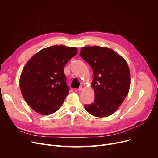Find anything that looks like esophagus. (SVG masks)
Returning <instances> with one entry per match:
<instances>
[{
	"label": "esophagus",
	"instance_id": "esophagus-1",
	"mask_svg": "<svg viewBox=\"0 0 158 158\" xmlns=\"http://www.w3.org/2000/svg\"><path fill=\"white\" fill-rule=\"evenodd\" d=\"M85 88V87L84 86H81L78 88V91H79V92H81V91L83 90Z\"/></svg>",
	"mask_w": 158,
	"mask_h": 158
}]
</instances>
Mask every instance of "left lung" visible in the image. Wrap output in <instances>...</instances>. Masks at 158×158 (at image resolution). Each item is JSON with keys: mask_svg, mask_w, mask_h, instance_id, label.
Returning <instances> with one entry per match:
<instances>
[{"mask_svg": "<svg viewBox=\"0 0 158 158\" xmlns=\"http://www.w3.org/2000/svg\"><path fill=\"white\" fill-rule=\"evenodd\" d=\"M80 56L92 67L95 101L85 110L97 117H106L118 110L128 94L131 76L126 61L107 47H82Z\"/></svg>", "mask_w": 158, "mask_h": 158, "instance_id": "left-lung-1", "label": "left lung"}]
</instances>
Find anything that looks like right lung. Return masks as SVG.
I'll use <instances>...</instances> for the list:
<instances>
[{
  "label": "right lung",
  "mask_w": 158,
  "mask_h": 158,
  "mask_svg": "<svg viewBox=\"0 0 158 158\" xmlns=\"http://www.w3.org/2000/svg\"><path fill=\"white\" fill-rule=\"evenodd\" d=\"M77 53L75 47L54 45L41 50L25 65L20 88L25 101L41 115L60 109L69 95L64 67Z\"/></svg>",
  "instance_id": "1"
}]
</instances>
